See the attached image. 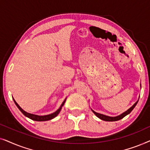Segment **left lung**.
<instances>
[{"label": "left lung", "instance_id": "1", "mask_svg": "<svg viewBox=\"0 0 150 150\" xmlns=\"http://www.w3.org/2000/svg\"><path fill=\"white\" fill-rule=\"evenodd\" d=\"M138 101H139V100H137V101L135 102V103L133 104V105L131 106L130 108H128V109L126 111H125V112H123V113L120 114V115L115 116V117L108 116V115H103V114H101V113H98V112L94 111V110H92V109H91V110H92V111H93V113L95 114L98 117V118L100 119V120H103V121H106V122H115V121H118V120H121V119L124 118L125 116L127 115L130 114V112H131V111H132V110L134 109V108L135 107V106H136L137 103H138Z\"/></svg>", "mask_w": 150, "mask_h": 150}]
</instances>
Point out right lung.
Listing matches in <instances>:
<instances>
[{"instance_id": "1", "label": "right lung", "mask_w": 150, "mask_h": 150, "mask_svg": "<svg viewBox=\"0 0 150 150\" xmlns=\"http://www.w3.org/2000/svg\"><path fill=\"white\" fill-rule=\"evenodd\" d=\"M66 98H65V99L64 100V101L63 102L62 104H61V105L60 107H59L58 109L56 110V111L54 112H52V113H51V114L46 115H38L31 114V113H29V112H26L25 110H24L21 107H20L19 105H18V104L16 102V100H14L13 98V100L14 102H15L16 105L17 106V107L18 108H19V110H20V111H21L22 113H23L24 115H25L26 117H27L30 119V120H34V121H37V122H44V121H48V120H52V119L54 118L55 117H57V115H58V114L59 113V112H60L61 108H62V107H63V106L64 105L65 101H66Z\"/></svg>"}]
</instances>
